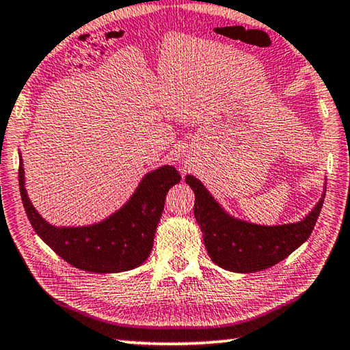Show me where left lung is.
<instances>
[{"label":"left lung","mask_w":350,"mask_h":350,"mask_svg":"<svg viewBox=\"0 0 350 350\" xmlns=\"http://www.w3.org/2000/svg\"><path fill=\"white\" fill-rule=\"evenodd\" d=\"M186 183L195 192L193 215L207 254L219 267L240 273L265 271L301 246L315 228L326 195L299 223L258 226L229 217L195 176L187 175Z\"/></svg>","instance_id":"obj_1"}]
</instances>
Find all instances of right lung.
I'll use <instances>...</instances> for the list:
<instances>
[{"mask_svg":"<svg viewBox=\"0 0 350 350\" xmlns=\"http://www.w3.org/2000/svg\"><path fill=\"white\" fill-rule=\"evenodd\" d=\"M174 165L149 172L132 198L104 221L85 228H55L40 217L24 189L20 161L18 181L27 218L36 234L70 266L95 273L131 271L147 260L169 189L180 183Z\"/></svg>","mask_w":350,"mask_h":350,"instance_id":"right-lung-1","label":"right lung"}]
</instances>
